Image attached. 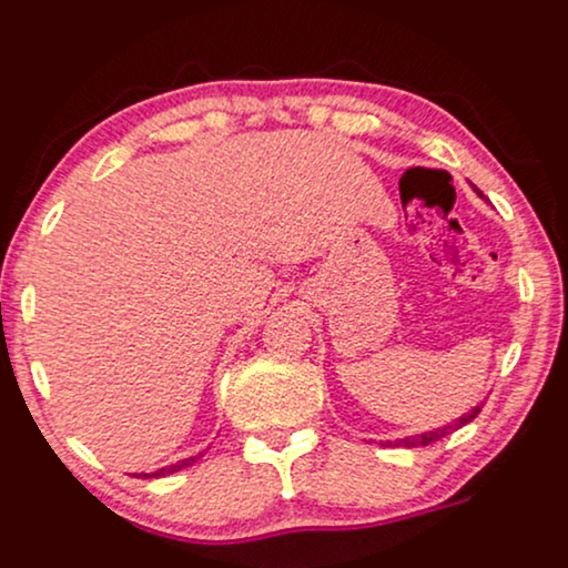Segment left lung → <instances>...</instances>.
Masks as SVG:
<instances>
[{"label":"left lung","mask_w":568,"mask_h":568,"mask_svg":"<svg viewBox=\"0 0 568 568\" xmlns=\"http://www.w3.org/2000/svg\"><path fill=\"white\" fill-rule=\"evenodd\" d=\"M478 412H481V406H473V409L468 412V415L457 417L455 423H446V425H442V428L425 430V433H419V436H406V438H398V442H388L385 446H404V449H412V446H428V444H433V442H438V438H444V436H449V433H455L457 428H463V425L473 423V419H476Z\"/></svg>","instance_id":"obj_1"}]
</instances>
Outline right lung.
Returning a JSON list of instances; mask_svg holds the SVG:
<instances>
[{
  "label": "right lung",
  "instance_id": "right-lung-1",
  "mask_svg": "<svg viewBox=\"0 0 568 568\" xmlns=\"http://www.w3.org/2000/svg\"><path fill=\"white\" fill-rule=\"evenodd\" d=\"M199 457H202V455H196V457H185V459H178V463L166 465V468H159V470H153V473H138V476H143V478H162V476H170V473H178V470H183V468H191V465L196 463Z\"/></svg>",
  "mask_w": 568,
  "mask_h": 568
}]
</instances>
